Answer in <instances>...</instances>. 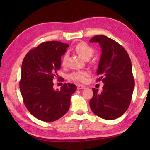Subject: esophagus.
Returning a JSON list of instances; mask_svg holds the SVG:
<instances>
[{"instance_id":"obj_1","label":"esophagus","mask_w":150,"mask_h":150,"mask_svg":"<svg viewBox=\"0 0 150 150\" xmlns=\"http://www.w3.org/2000/svg\"><path fill=\"white\" fill-rule=\"evenodd\" d=\"M85 87L82 85H77V89H85Z\"/></svg>"}]
</instances>
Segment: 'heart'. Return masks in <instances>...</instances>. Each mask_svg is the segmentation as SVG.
Here are the masks:
<instances>
[{
    "instance_id": "heart-1",
    "label": "heart",
    "mask_w": 150,
    "mask_h": 150,
    "mask_svg": "<svg viewBox=\"0 0 150 150\" xmlns=\"http://www.w3.org/2000/svg\"><path fill=\"white\" fill-rule=\"evenodd\" d=\"M75 51L81 57H82L85 60H88L92 57L93 54L94 50L90 45L86 44L85 42H81L78 44L75 47ZM66 61V55H65L64 58L63 59V64H65ZM88 75V72L85 71H78L71 73L70 75V78L72 80L77 82H85Z\"/></svg>"
}]
</instances>
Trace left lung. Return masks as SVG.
Returning <instances> with one entry per match:
<instances>
[{
	"instance_id": "8db88e82",
	"label": "left lung",
	"mask_w": 150,
	"mask_h": 150,
	"mask_svg": "<svg viewBox=\"0 0 150 150\" xmlns=\"http://www.w3.org/2000/svg\"><path fill=\"white\" fill-rule=\"evenodd\" d=\"M89 42L98 43L101 47L96 81L104 83L101 93L93 88L90 107L99 117L115 120L125 112L131 102L134 79L130 58L121 45L105 35H95Z\"/></svg>"
}]
</instances>
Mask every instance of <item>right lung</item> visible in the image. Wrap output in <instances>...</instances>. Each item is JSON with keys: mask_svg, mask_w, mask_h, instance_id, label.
I'll list each match as a JSON object with an SVG mask.
<instances>
[{"mask_svg": "<svg viewBox=\"0 0 150 150\" xmlns=\"http://www.w3.org/2000/svg\"><path fill=\"white\" fill-rule=\"evenodd\" d=\"M69 46L57 41L44 42L28 52L22 62L20 93L28 110L40 120L53 122L62 118L77 90V86L70 83H64L59 91L53 87L61 57Z\"/></svg>", "mask_w": 150, "mask_h": 150, "instance_id": "add662e5", "label": "right lung"}]
</instances>
